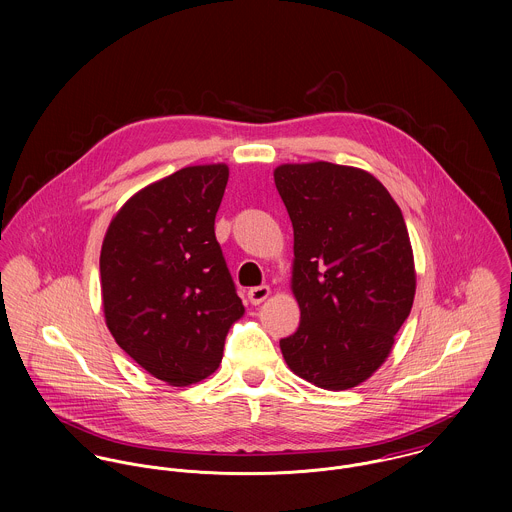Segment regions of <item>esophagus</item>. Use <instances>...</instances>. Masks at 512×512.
Instances as JSON below:
<instances>
[{
  "mask_svg": "<svg viewBox=\"0 0 512 512\" xmlns=\"http://www.w3.org/2000/svg\"><path fill=\"white\" fill-rule=\"evenodd\" d=\"M268 295H270V288L268 286H258V288H252L248 292V299H250L252 305H260Z\"/></svg>",
  "mask_w": 512,
  "mask_h": 512,
  "instance_id": "esophagus-1",
  "label": "esophagus"
}]
</instances>
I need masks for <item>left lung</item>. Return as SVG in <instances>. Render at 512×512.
I'll use <instances>...</instances> for the list:
<instances>
[{"label": "left lung", "instance_id": "left-lung-1", "mask_svg": "<svg viewBox=\"0 0 512 512\" xmlns=\"http://www.w3.org/2000/svg\"><path fill=\"white\" fill-rule=\"evenodd\" d=\"M293 226L297 331L280 341L293 372L347 390L382 365L408 319L416 272L408 228L386 187L329 161L274 171Z\"/></svg>", "mask_w": 512, "mask_h": 512}]
</instances>
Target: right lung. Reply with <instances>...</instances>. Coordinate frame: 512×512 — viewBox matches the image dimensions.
I'll return each instance as SVG.
<instances>
[{
    "instance_id": "add662e5",
    "label": "right lung",
    "mask_w": 512,
    "mask_h": 512,
    "mask_svg": "<svg viewBox=\"0 0 512 512\" xmlns=\"http://www.w3.org/2000/svg\"><path fill=\"white\" fill-rule=\"evenodd\" d=\"M226 181L222 163L179 169L136 193L102 242L106 325L138 365L171 386L213 374L244 313L215 236Z\"/></svg>"
}]
</instances>
